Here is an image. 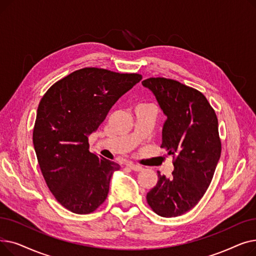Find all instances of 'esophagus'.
<instances>
[{
  "instance_id": "34e87169",
  "label": "esophagus",
  "mask_w": 256,
  "mask_h": 256,
  "mask_svg": "<svg viewBox=\"0 0 256 256\" xmlns=\"http://www.w3.org/2000/svg\"><path fill=\"white\" fill-rule=\"evenodd\" d=\"M126 166H128V168H130L132 170H134V171H141V170L143 169L142 166L137 165V164H134V163H128Z\"/></svg>"
}]
</instances>
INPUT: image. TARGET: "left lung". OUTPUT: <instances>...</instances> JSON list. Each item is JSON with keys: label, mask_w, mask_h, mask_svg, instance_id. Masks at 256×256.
<instances>
[{"label": "left lung", "mask_w": 256, "mask_h": 256, "mask_svg": "<svg viewBox=\"0 0 256 256\" xmlns=\"http://www.w3.org/2000/svg\"><path fill=\"white\" fill-rule=\"evenodd\" d=\"M167 119L162 143L173 154L172 178L160 176L146 199L158 216L171 218L192 210L212 180L221 156L218 119L202 93L165 78L144 80Z\"/></svg>", "instance_id": "1"}]
</instances>
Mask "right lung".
Returning <instances> with one entry per match:
<instances>
[{"instance_id": "1", "label": "right lung", "mask_w": 256, "mask_h": 256, "mask_svg": "<svg viewBox=\"0 0 256 256\" xmlns=\"http://www.w3.org/2000/svg\"><path fill=\"white\" fill-rule=\"evenodd\" d=\"M141 80L138 74L87 67L58 80L40 100L34 148L50 191L65 208L89 214L106 200L120 166L90 152L88 137Z\"/></svg>"}]
</instances>
